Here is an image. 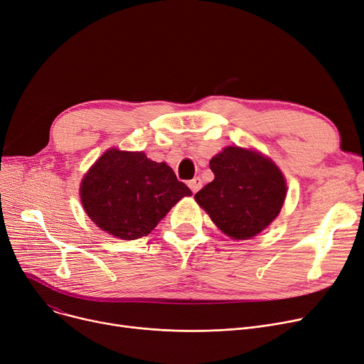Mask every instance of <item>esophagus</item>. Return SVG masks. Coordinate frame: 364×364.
<instances>
[{"label":"esophagus","mask_w":364,"mask_h":364,"mask_svg":"<svg viewBox=\"0 0 364 364\" xmlns=\"http://www.w3.org/2000/svg\"><path fill=\"white\" fill-rule=\"evenodd\" d=\"M188 187H190V190H192L193 193H196L198 190L202 187V180L199 178V177H196V178H193L192 181H188Z\"/></svg>","instance_id":"obj_1"}]
</instances>
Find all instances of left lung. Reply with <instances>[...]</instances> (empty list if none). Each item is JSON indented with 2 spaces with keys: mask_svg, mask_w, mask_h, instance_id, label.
Returning a JSON list of instances; mask_svg holds the SVG:
<instances>
[{
  "mask_svg": "<svg viewBox=\"0 0 364 364\" xmlns=\"http://www.w3.org/2000/svg\"><path fill=\"white\" fill-rule=\"evenodd\" d=\"M214 180L195 195L220 230L246 240L280 214L288 186L277 164L257 149L227 146L209 161Z\"/></svg>",
  "mask_w": 364,
  "mask_h": 364,
  "instance_id": "1",
  "label": "left lung"
}]
</instances>
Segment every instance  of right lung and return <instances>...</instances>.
Returning <instances> with one entry per match:
<instances>
[{
  "mask_svg": "<svg viewBox=\"0 0 364 364\" xmlns=\"http://www.w3.org/2000/svg\"><path fill=\"white\" fill-rule=\"evenodd\" d=\"M190 188L166 162L144 151L107 149L80 184L85 214L107 235L122 240L147 236Z\"/></svg>",
  "mask_w": 364,
  "mask_h": 364,
  "instance_id": "add662e5",
  "label": "right lung"
}]
</instances>
